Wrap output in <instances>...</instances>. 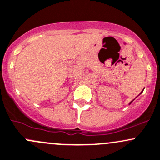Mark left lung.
<instances>
[{"label": "left lung", "mask_w": 160, "mask_h": 160, "mask_svg": "<svg viewBox=\"0 0 160 160\" xmlns=\"http://www.w3.org/2000/svg\"><path fill=\"white\" fill-rule=\"evenodd\" d=\"M143 90H144V89H143ZM142 91H143V90H142ZM142 92H141V93H139V94H141V93H142ZM139 95H138V96H139ZM134 100H135V99H134ZM132 100V101H131V102H129V105H130V104H131V103H132V101H133V100Z\"/></svg>", "instance_id": "obj_1"}]
</instances>
